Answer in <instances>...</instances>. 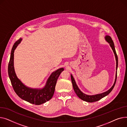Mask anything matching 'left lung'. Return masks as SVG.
<instances>
[{
    "label": "left lung",
    "instance_id": "8db88e82",
    "mask_svg": "<svg viewBox=\"0 0 127 127\" xmlns=\"http://www.w3.org/2000/svg\"><path fill=\"white\" fill-rule=\"evenodd\" d=\"M105 39L110 44V46L111 47L112 49V50L114 52V53L115 59H116V69L117 70V66H118V57H117V55L116 53V51H115V49L114 42H113L112 39L111 37L110 36L106 35L105 36ZM71 81H72V86H73V89H74V91H75V93L76 94V95H77L78 97L79 98H80L81 99L85 101L89 102H93L97 101H98V100L101 99V98L104 97H105L106 96L108 95L112 91V90H113V89L114 88V86L115 85L116 81L117 71L116 72V76H115V79L114 83L113 85L112 86V87L109 90H108L107 91H106L105 92H103V93H101V94L94 95H89L85 94L84 93L82 92L80 90V89L78 88L77 85H76V82L75 81V79H74V77H73L72 74L71 75Z\"/></svg>",
    "mask_w": 127,
    "mask_h": 127
}]
</instances>
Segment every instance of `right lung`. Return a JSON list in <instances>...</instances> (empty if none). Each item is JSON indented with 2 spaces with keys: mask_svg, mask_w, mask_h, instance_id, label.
<instances>
[{
  "mask_svg": "<svg viewBox=\"0 0 127 127\" xmlns=\"http://www.w3.org/2000/svg\"><path fill=\"white\" fill-rule=\"evenodd\" d=\"M20 38L14 44L8 65V74L14 90L20 98L30 103L39 105L49 101L53 96L57 79L64 70L60 68L52 73L42 89H32L26 86L17 78L14 67V51L21 41Z\"/></svg>",
  "mask_w": 127,
  "mask_h": 127,
  "instance_id": "add662e5",
  "label": "right lung"
}]
</instances>
